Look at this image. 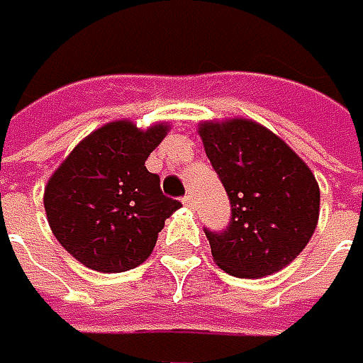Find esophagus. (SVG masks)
Wrapping results in <instances>:
<instances>
[{
    "label": "esophagus",
    "instance_id": "obj_1",
    "mask_svg": "<svg viewBox=\"0 0 363 363\" xmlns=\"http://www.w3.org/2000/svg\"><path fill=\"white\" fill-rule=\"evenodd\" d=\"M182 202H184V206H186V208H194V198H192V196H184V198H182Z\"/></svg>",
    "mask_w": 363,
    "mask_h": 363
}]
</instances>
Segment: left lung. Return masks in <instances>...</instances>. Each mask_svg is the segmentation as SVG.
Here are the masks:
<instances>
[{"label":"left lung","mask_w":363,"mask_h":363,"mask_svg":"<svg viewBox=\"0 0 363 363\" xmlns=\"http://www.w3.org/2000/svg\"><path fill=\"white\" fill-rule=\"evenodd\" d=\"M198 134L231 204L229 227L223 233L206 229L213 260L240 279L285 269L318 225L320 188L314 173L254 119L202 121Z\"/></svg>","instance_id":"left-lung-1"}]
</instances>
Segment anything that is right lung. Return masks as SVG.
I'll use <instances>...</instances> for the list:
<instances>
[{"mask_svg": "<svg viewBox=\"0 0 363 363\" xmlns=\"http://www.w3.org/2000/svg\"><path fill=\"white\" fill-rule=\"evenodd\" d=\"M167 123L146 130L117 119L74 146L45 186V213L57 242L96 272L136 269L150 256L159 231L182 202L161 192L146 169L167 136Z\"/></svg>", "mask_w": 363, "mask_h": 363, "instance_id": "obj_1", "label": "right lung"}]
</instances>
